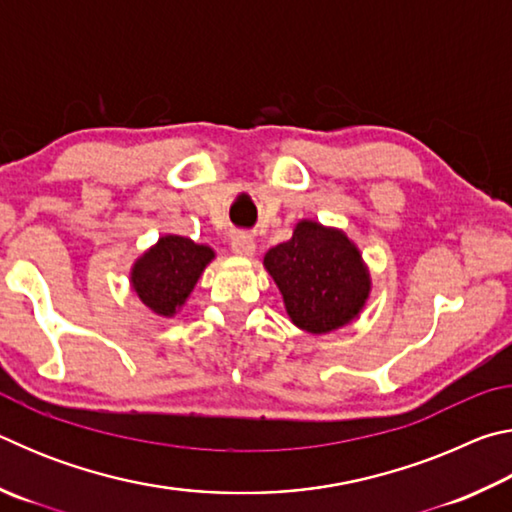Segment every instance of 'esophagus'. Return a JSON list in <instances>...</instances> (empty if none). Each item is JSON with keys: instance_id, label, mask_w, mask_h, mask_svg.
Returning a JSON list of instances; mask_svg holds the SVG:
<instances>
[{"instance_id": "esophagus-1", "label": "esophagus", "mask_w": 512, "mask_h": 512, "mask_svg": "<svg viewBox=\"0 0 512 512\" xmlns=\"http://www.w3.org/2000/svg\"><path fill=\"white\" fill-rule=\"evenodd\" d=\"M232 253L237 257H253L255 255V241L250 239L248 235H237L232 239Z\"/></svg>"}]
</instances>
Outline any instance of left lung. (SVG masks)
Returning a JSON list of instances; mask_svg holds the SVG:
<instances>
[{
  "instance_id": "obj_1",
  "label": "left lung",
  "mask_w": 512,
  "mask_h": 512,
  "mask_svg": "<svg viewBox=\"0 0 512 512\" xmlns=\"http://www.w3.org/2000/svg\"><path fill=\"white\" fill-rule=\"evenodd\" d=\"M291 323L309 334L336 332L361 316L372 277L361 250L341 228L300 219L293 235L264 255Z\"/></svg>"
}]
</instances>
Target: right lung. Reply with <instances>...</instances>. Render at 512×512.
Returning <instances> with one entry per match:
<instances>
[{
	"label": "right lung",
	"instance_id": "obj_1",
	"mask_svg": "<svg viewBox=\"0 0 512 512\" xmlns=\"http://www.w3.org/2000/svg\"><path fill=\"white\" fill-rule=\"evenodd\" d=\"M216 257L214 248L180 235H162L135 259L128 282L153 316L173 318L185 307L198 277Z\"/></svg>",
	"mask_w": 512,
	"mask_h": 512
}]
</instances>
